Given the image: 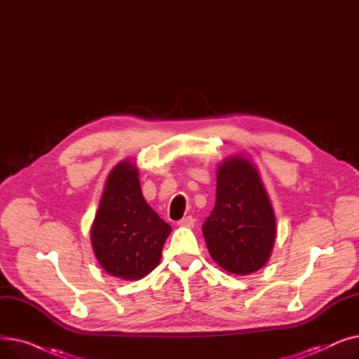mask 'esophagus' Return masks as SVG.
I'll list each match as a JSON object with an SVG mask.
<instances>
[{
	"mask_svg": "<svg viewBox=\"0 0 359 359\" xmlns=\"http://www.w3.org/2000/svg\"><path fill=\"white\" fill-rule=\"evenodd\" d=\"M179 225H182V227H187V229H192L194 225H195V218L194 217H184V218H182L179 222H177Z\"/></svg>",
	"mask_w": 359,
	"mask_h": 359,
	"instance_id": "esophagus-1",
	"label": "esophagus"
}]
</instances>
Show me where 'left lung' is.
<instances>
[{
	"label": "left lung",
	"mask_w": 359,
	"mask_h": 359,
	"mask_svg": "<svg viewBox=\"0 0 359 359\" xmlns=\"http://www.w3.org/2000/svg\"><path fill=\"white\" fill-rule=\"evenodd\" d=\"M211 257L230 273L249 275L268 262L276 221L256 167L240 157L225 160L217 175V199L202 224Z\"/></svg>",
	"instance_id": "8db88e82"
}]
</instances>
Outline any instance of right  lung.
I'll use <instances>...</instances> for the list:
<instances>
[{
	"mask_svg": "<svg viewBox=\"0 0 359 359\" xmlns=\"http://www.w3.org/2000/svg\"><path fill=\"white\" fill-rule=\"evenodd\" d=\"M172 227L145 202L138 172L119 163L107 177L91 229V244L102 268L116 278L138 280L153 271Z\"/></svg>",
	"mask_w": 359,
	"mask_h": 359,
	"instance_id": "obj_1",
	"label": "right lung"
}]
</instances>
